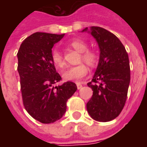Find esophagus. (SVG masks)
<instances>
[{"instance_id":"1","label":"esophagus","mask_w":147,"mask_h":147,"mask_svg":"<svg viewBox=\"0 0 147 147\" xmlns=\"http://www.w3.org/2000/svg\"><path fill=\"white\" fill-rule=\"evenodd\" d=\"M76 86H77V89L78 90H80L82 87H83V85L80 83H76Z\"/></svg>"}]
</instances>
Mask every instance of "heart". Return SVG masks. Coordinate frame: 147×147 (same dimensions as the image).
I'll list each match as a JSON object with an SVG mask.
<instances>
[{
    "label": "heart",
    "mask_w": 147,
    "mask_h": 147,
    "mask_svg": "<svg viewBox=\"0 0 147 147\" xmlns=\"http://www.w3.org/2000/svg\"><path fill=\"white\" fill-rule=\"evenodd\" d=\"M69 45L76 49L79 53H81V59L86 64L94 67L98 61V56L95 52L87 49V45L81 40L76 39L69 42ZM51 61L54 66L57 68H62L64 65L63 56L58 49L53 50L51 53ZM88 73V67L86 64H80L76 66H72L65 70L62 74V77L64 81L80 82L83 78Z\"/></svg>",
    "instance_id": "obj_1"
}]
</instances>
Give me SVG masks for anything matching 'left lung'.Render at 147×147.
Returning <instances> with one entry per match:
<instances>
[{
  "instance_id": "left-lung-1",
  "label": "left lung",
  "mask_w": 147,
  "mask_h": 147,
  "mask_svg": "<svg viewBox=\"0 0 147 147\" xmlns=\"http://www.w3.org/2000/svg\"><path fill=\"white\" fill-rule=\"evenodd\" d=\"M81 32L90 34L100 50L98 67L87 83L93 95L86 109L94 120L108 122L119 116L126 102L131 79L128 55L119 38L102 27H86Z\"/></svg>"
}]
</instances>
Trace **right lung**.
<instances>
[{
    "label": "right lung",
    "instance_id": "right-lung-1",
    "mask_svg": "<svg viewBox=\"0 0 147 147\" xmlns=\"http://www.w3.org/2000/svg\"><path fill=\"white\" fill-rule=\"evenodd\" d=\"M63 34L36 32L22 42L18 51V72L24 105L34 119L42 123L60 120L67 99L76 91L72 82L55 86L61 80L51 61L52 48Z\"/></svg>",
    "mask_w": 147,
    "mask_h": 147
}]
</instances>
